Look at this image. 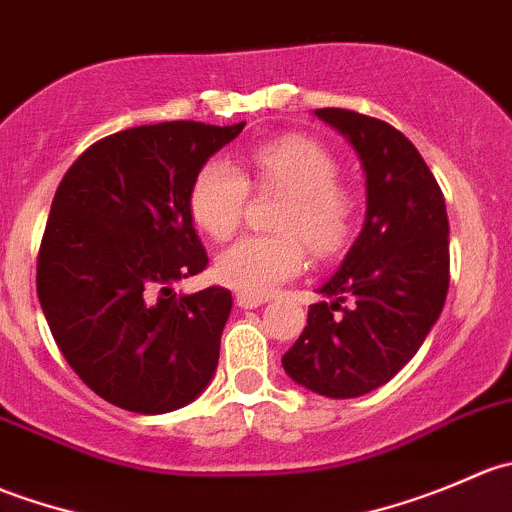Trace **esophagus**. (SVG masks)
<instances>
[{"label": "esophagus", "instance_id": "esophagus-1", "mask_svg": "<svg viewBox=\"0 0 512 512\" xmlns=\"http://www.w3.org/2000/svg\"><path fill=\"white\" fill-rule=\"evenodd\" d=\"M235 302H237V307H240V309H255V307H262V304L267 302V297H265V294L237 292Z\"/></svg>", "mask_w": 512, "mask_h": 512}]
</instances>
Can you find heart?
Here are the masks:
<instances>
[{"instance_id":"1","label":"heart","mask_w":512,"mask_h":512,"mask_svg":"<svg viewBox=\"0 0 512 512\" xmlns=\"http://www.w3.org/2000/svg\"><path fill=\"white\" fill-rule=\"evenodd\" d=\"M245 173L225 158L205 160L188 190L195 227L213 240H227L240 227L250 185L285 190L277 235H250L218 257V277L247 294H267L307 265V250L334 257L352 245L359 200L339 183V160L314 138L289 136L257 143L245 153Z\"/></svg>"}]
</instances>
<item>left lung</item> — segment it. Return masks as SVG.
I'll return each instance as SVG.
<instances>
[{
  "label": "left lung",
  "mask_w": 512,
  "mask_h": 512,
  "mask_svg": "<svg viewBox=\"0 0 512 512\" xmlns=\"http://www.w3.org/2000/svg\"><path fill=\"white\" fill-rule=\"evenodd\" d=\"M366 170V223L309 307L282 366L329 399H354L399 374L436 324L448 294L446 200L414 143L379 118L317 108Z\"/></svg>",
  "instance_id": "obj_1"
}]
</instances>
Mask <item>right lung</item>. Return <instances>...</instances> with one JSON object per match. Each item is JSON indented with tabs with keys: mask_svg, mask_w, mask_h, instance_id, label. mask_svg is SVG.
Returning a JSON list of instances; mask_svg holds the SVG:
<instances>
[{
	"mask_svg": "<svg viewBox=\"0 0 512 512\" xmlns=\"http://www.w3.org/2000/svg\"><path fill=\"white\" fill-rule=\"evenodd\" d=\"M242 128H126L86 148L56 188L36 292L71 369L118 409L168 414L213 379L230 289L173 285L208 267L188 213L193 175Z\"/></svg>",
	"mask_w": 512,
	"mask_h": 512,
	"instance_id": "right-lung-1",
	"label": "right lung"
}]
</instances>
